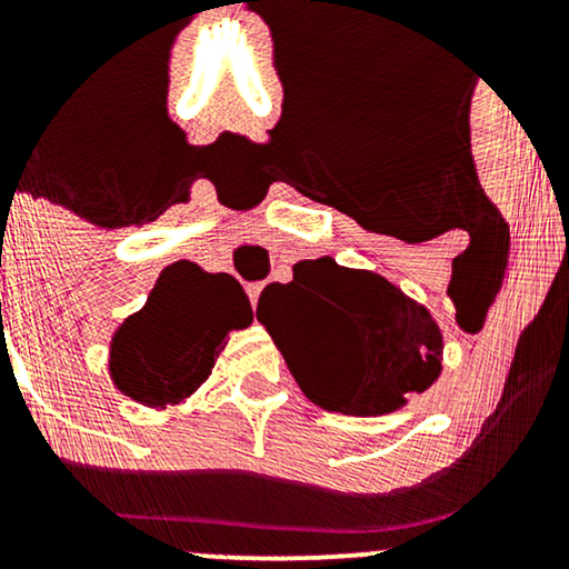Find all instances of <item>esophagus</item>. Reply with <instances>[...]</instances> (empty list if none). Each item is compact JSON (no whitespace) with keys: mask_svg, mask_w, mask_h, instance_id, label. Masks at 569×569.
<instances>
[{"mask_svg":"<svg viewBox=\"0 0 569 569\" xmlns=\"http://www.w3.org/2000/svg\"><path fill=\"white\" fill-rule=\"evenodd\" d=\"M246 291H248V297H251V305L257 307L259 293H262V283H248V286H246Z\"/></svg>","mask_w":569,"mask_h":569,"instance_id":"obj_1","label":"esophagus"}]
</instances>
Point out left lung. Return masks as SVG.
<instances>
[{
    "mask_svg": "<svg viewBox=\"0 0 569 569\" xmlns=\"http://www.w3.org/2000/svg\"><path fill=\"white\" fill-rule=\"evenodd\" d=\"M257 318L302 393L339 415H390L441 375L443 337L428 307L331 257L293 264L291 283L267 286Z\"/></svg>",
    "mask_w": 569,
    "mask_h": 569,
    "instance_id": "left-lung-1",
    "label": "left lung"
}]
</instances>
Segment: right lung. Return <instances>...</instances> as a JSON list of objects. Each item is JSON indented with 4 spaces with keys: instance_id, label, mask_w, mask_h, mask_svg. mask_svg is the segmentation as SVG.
I'll use <instances>...</instances> for the list:
<instances>
[{
    "instance_id": "add662e5",
    "label": "right lung",
    "mask_w": 569,
    "mask_h": 569,
    "mask_svg": "<svg viewBox=\"0 0 569 569\" xmlns=\"http://www.w3.org/2000/svg\"><path fill=\"white\" fill-rule=\"evenodd\" d=\"M251 321V302L238 280L176 262L162 270L147 305L117 326L109 377L143 407L168 409L208 380L227 335Z\"/></svg>"
}]
</instances>
